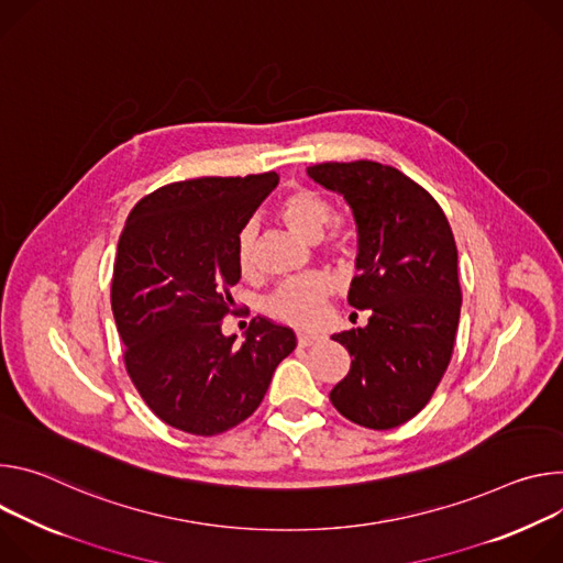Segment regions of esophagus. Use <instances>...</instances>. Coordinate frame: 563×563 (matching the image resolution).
Segmentation results:
<instances>
[{"label": "esophagus", "instance_id": "obj_1", "mask_svg": "<svg viewBox=\"0 0 563 563\" xmlns=\"http://www.w3.org/2000/svg\"><path fill=\"white\" fill-rule=\"evenodd\" d=\"M320 338L316 335V333H297V344L299 346H310V344H316Z\"/></svg>", "mask_w": 563, "mask_h": 563}]
</instances>
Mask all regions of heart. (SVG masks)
Segmentation results:
<instances>
[{
  "mask_svg": "<svg viewBox=\"0 0 563 563\" xmlns=\"http://www.w3.org/2000/svg\"><path fill=\"white\" fill-rule=\"evenodd\" d=\"M277 212L284 223L306 239H320L324 228L333 217L331 201L313 190V187L297 185L288 190L279 203ZM355 232L351 228H335L324 239V247L331 255L346 260L355 253ZM234 257L241 275L250 277L257 271V230L253 223H245L234 243ZM333 284L327 275H306L282 284L266 301V310L288 324L313 327L322 320V308Z\"/></svg>",
  "mask_w": 563,
  "mask_h": 563,
  "instance_id": "1",
  "label": "heart"
}]
</instances>
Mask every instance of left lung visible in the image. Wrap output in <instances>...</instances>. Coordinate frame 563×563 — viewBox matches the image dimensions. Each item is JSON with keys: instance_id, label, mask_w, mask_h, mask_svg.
Returning <instances> with one entry per match:
<instances>
[{"instance_id": "1", "label": "left lung", "mask_w": 563, "mask_h": 563, "mask_svg": "<svg viewBox=\"0 0 563 563\" xmlns=\"http://www.w3.org/2000/svg\"><path fill=\"white\" fill-rule=\"evenodd\" d=\"M306 172L353 210L360 273L349 303L368 310L366 327L331 335L353 357L331 402L355 424L398 427L431 400L452 360L463 295L450 221L391 165L320 163Z\"/></svg>"}]
</instances>
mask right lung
Returning a JSON list of instances; mask_svg holds the SVG:
<instances>
[{
    "mask_svg": "<svg viewBox=\"0 0 563 563\" xmlns=\"http://www.w3.org/2000/svg\"><path fill=\"white\" fill-rule=\"evenodd\" d=\"M279 183L277 172L203 176L143 197L118 239L111 310L124 366L169 427L223 433L262 405L292 329L253 318L245 340L221 333L241 279L239 230Z\"/></svg>",
    "mask_w": 563,
    "mask_h": 563,
    "instance_id": "obj_1",
    "label": "right lung"
}]
</instances>
